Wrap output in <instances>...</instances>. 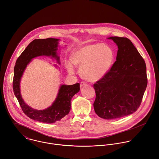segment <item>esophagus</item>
<instances>
[{"label": "esophagus", "instance_id": "34e87169", "mask_svg": "<svg viewBox=\"0 0 159 159\" xmlns=\"http://www.w3.org/2000/svg\"><path fill=\"white\" fill-rule=\"evenodd\" d=\"M87 85V84L86 83V82H80V87H82L83 86H85V85Z\"/></svg>", "mask_w": 159, "mask_h": 159}]
</instances>
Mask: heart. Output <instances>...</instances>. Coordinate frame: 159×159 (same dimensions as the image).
Returning <instances> with one entry per match:
<instances>
[{
	"mask_svg": "<svg viewBox=\"0 0 159 159\" xmlns=\"http://www.w3.org/2000/svg\"><path fill=\"white\" fill-rule=\"evenodd\" d=\"M115 57L112 47L105 43H94L75 49L71 55V61L80 67V74L85 80L95 82L106 75L111 69ZM69 74L74 72L72 64L67 63Z\"/></svg>",
	"mask_w": 159,
	"mask_h": 159,
	"instance_id": "obj_1",
	"label": "heart"
}]
</instances>
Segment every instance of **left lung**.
<instances>
[{
  "mask_svg": "<svg viewBox=\"0 0 159 159\" xmlns=\"http://www.w3.org/2000/svg\"><path fill=\"white\" fill-rule=\"evenodd\" d=\"M118 46L116 61L103 77L93 84L96 114L104 119L121 118L140 107L147 85L145 62L126 37H111Z\"/></svg>",
  "mask_w": 159,
  "mask_h": 159,
  "instance_id": "obj_1",
  "label": "left lung"
}]
</instances>
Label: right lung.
Masks as SVG:
<instances>
[{
  "label": "right lung",
  "mask_w": 159,
  "mask_h": 159,
  "mask_svg": "<svg viewBox=\"0 0 159 159\" xmlns=\"http://www.w3.org/2000/svg\"><path fill=\"white\" fill-rule=\"evenodd\" d=\"M54 38L35 39L32 41L18 57L14 67L13 79L14 93L17 97L23 112L31 119L40 122L52 124L61 120L70 111L71 99L80 90V84L62 85L55 101L50 107L42 111L30 107L24 101L20 94V82L27 66L33 58L46 56L55 58L59 64V57L57 55L58 41Z\"/></svg>",
  "instance_id": "add662e5"
}]
</instances>
